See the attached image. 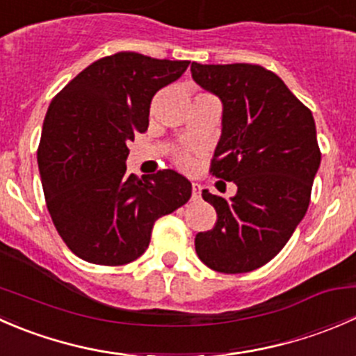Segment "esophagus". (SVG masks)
<instances>
[{
	"mask_svg": "<svg viewBox=\"0 0 356 356\" xmlns=\"http://www.w3.org/2000/svg\"><path fill=\"white\" fill-rule=\"evenodd\" d=\"M191 196H193V200H198L200 196H201V186L198 184V182H193Z\"/></svg>",
	"mask_w": 356,
	"mask_h": 356,
	"instance_id": "1",
	"label": "esophagus"
}]
</instances>
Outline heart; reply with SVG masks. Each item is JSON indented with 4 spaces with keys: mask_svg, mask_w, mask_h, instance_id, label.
I'll list each match as a JSON object with an SVG mask.
<instances>
[{
    "mask_svg": "<svg viewBox=\"0 0 356 356\" xmlns=\"http://www.w3.org/2000/svg\"><path fill=\"white\" fill-rule=\"evenodd\" d=\"M174 161L181 168H189V167H191V163H193L191 155H189V153H186V152H177V153H175Z\"/></svg>",
    "mask_w": 356,
    "mask_h": 356,
    "instance_id": "b5f03b06",
    "label": "heart"
}]
</instances>
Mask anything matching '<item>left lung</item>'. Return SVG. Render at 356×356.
Returning a JSON list of instances; mask_svg holds the SVG:
<instances>
[{
	"label": "left lung",
	"mask_w": 356,
	"mask_h": 356,
	"mask_svg": "<svg viewBox=\"0 0 356 356\" xmlns=\"http://www.w3.org/2000/svg\"><path fill=\"white\" fill-rule=\"evenodd\" d=\"M191 74L224 105L211 175L238 186L231 200L201 193L217 222L196 234V253L211 270L251 272L286 246L308 210L321 165L314 115L261 65L193 62Z\"/></svg>",
	"instance_id": "left-lung-1"
}]
</instances>
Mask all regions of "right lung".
<instances>
[{
  "instance_id": "obj_1",
  "label": "right lung",
  "mask_w": 356,
  "mask_h": 356,
  "mask_svg": "<svg viewBox=\"0 0 356 356\" xmlns=\"http://www.w3.org/2000/svg\"><path fill=\"white\" fill-rule=\"evenodd\" d=\"M188 65L118 51L84 68L49 103L39 174L53 224L82 260L131 264L146 251L158 218L191 198V182L174 170L125 174L127 145L148 129L153 96Z\"/></svg>"
}]
</instances>
